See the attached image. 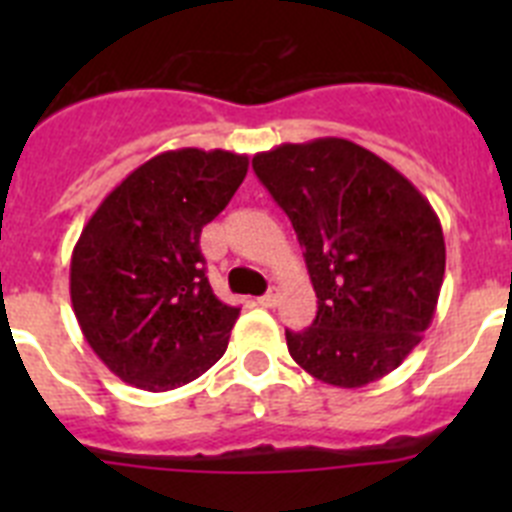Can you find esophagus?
I'll return each mask as SVG.
<instances>
[{
    "label": "esophagus",
    "mask_w": 512,
    "mask_h": 512,
    "mask_svg": "<svg viewBox=\"0 0 512 512\" xmlns=\"http://www.w3.org/2000/svg\"><path fill=\"white\" fill-rule=\"evenodd\" d=\"M279 302V297H277V292H266L264 297H259V305L261 307H274Z\"/></svg>",
    "instance_id": "obj_1"
}]
</instances>
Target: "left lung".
<instances>
[{"mask_svg":"<svg viewBox=\"0 0 512 512\" xmlns=\"http://www.w3.org/2000/svg\"><path fill=\"white\" fill-rule=\"evenodd\" d=\"M253 171L292 220L318 295L292 359L333 387L390 374L433 320L446 243L431 202L377 153L343 138L284 143Z\"/></svg>","mask_w":512,"mask_h":512,"instance_id":"1","label":"left lung"}]
</instances>
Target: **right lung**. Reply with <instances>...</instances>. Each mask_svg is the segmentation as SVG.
I'll list each match as a JSON object with an SVG mask.
<instances>
[{
	"instance_id": "1",
	"label": "right lung",
	"mask_w": 512,
	"mask_h": 512,
	"mask_svg": "<svg viewBox=\"0 0 512 512\" xmlns=\"http://www.w3.org/2000/svg\"><path fill=\"white\" fill-rule=\"evenodd\" d=\"M248 171V156L179 148L117 184L71 253V305L94 354L122 382L176 390L225 354L241 307L220 302L200 235Z\"/></svg>"
}]
</instances>
